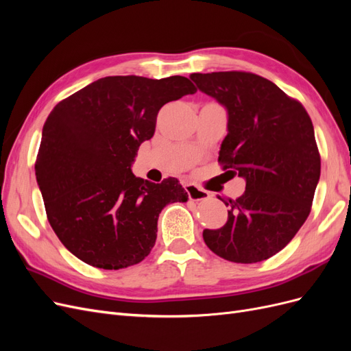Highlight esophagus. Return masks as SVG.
Masks as SVG:
<instances>
[{
    "instance_id": "34e87169",
    "label": "esophagus",
    "mask_w": 351,
    "mask_h": 351,
    "mask_svg": "<svg viewBox=\"0 0 351 351\" xmlns=\"http://www.w3.org/2000/svg\"><path fill=\"white\" fill-rule=\"evenodd\" d=\"M184 190L187 192L190 200H205V199L210 197L209 192H206V190L200 189L199 186L192 184V183H186L184 184Z\"/></svg>"
}]
</instances>
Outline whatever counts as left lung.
<instances>
[{
	"instance_id": "obj_1",
	"label": "left lung",
	"mask_w": 351,
	"mask_h": 351,
	"mask_svg": "<svg viewBox=\"0 0 351 351\" xmlns=\"http://www.w3.org/2000/svg\"><path fill=\"white\" fill-rule=\"evenodd\" d=\"M199 90L227 110L218 162L236 169L246 190L218 230H204L206 246L237 263L282 250L311 214L321 176L313 124L303 105L271 80L246 71L190 74Z\"/></svg>"
}]
</instances>
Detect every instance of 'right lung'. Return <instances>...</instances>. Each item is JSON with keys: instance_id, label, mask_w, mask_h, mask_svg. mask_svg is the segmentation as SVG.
<instances>
[{"instance_id": "right-lung-1", "label": "right lung", "mask_w": 351, "mask_h": 351, "mask_svg": "<svg viewBox=\"0 0 351 351\" xmlns=\"http://www.w3.org/2000/svg\"><path fill=\"white\" fill-rule=\"evenodd\" d=\"M195 92L183 76H110L51 111L35 174L49 224L74 256L121 269L151 253L159 214L187 192L174 177L159 184L136 177L132 164L162 105Z\"/></svg>"}]
</instances>
